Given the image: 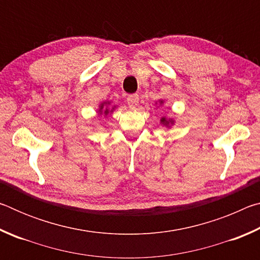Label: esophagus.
<instances>
[{
    "label": "esophagus",
    "instance_id": "esophagus-1",
    "mask_svg": "<svg viewBox=\"0 0 260 260\" xmlns=\"http://www.w3.org/2000/svg\"><path fill=\"white\" fill-rule=\"evenodd\" d=\"M127 104H128V107L131 109H135L139 104V95L138 94L129 95L128 98H127Z\"/></svg>",
    "mask_w": 260,
    "mask_h": 260
}]
</instances>
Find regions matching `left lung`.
<instances>
[{"instance_id": "left-lung-1", "label": "left lung", "mask_w": 260, "mask_h": 260, "mask_svg": "<svg viewBox=\"0 0 260 260\" xmlns=\"http://www.w3.org/2000/svg\"><path fill=\"white\" fill-rule=\"evenodd\" d=\"M159 102H160V104H161L162 101H159ZM160 122H161L162 125H165V126L169 127L170 125H173V124H174V120H173V119H166L165 117H162L161 119H160Z\"/></svg>"}]
</instances>
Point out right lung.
I'll return each mask as SVG.
<instances>
[{"label": "right lung", "instance_id": "1", "mask_svg": "<svg viewBox=\"0 0 260 260\" xmlns=\"http://www.w3.org/2000/svg\"><path fill=\"white\" fill-rule=\"evenodd\" d=\"M109 104H110V102H108V101H107V102L101 103V104H100L99 112H100V113H104V116H108L109 113L113 112V110H114V108H116V107H113L112 109H110V108H108Z\"/></svg>", "mask_w": 260, "mask_h": 260}]
</instances>
